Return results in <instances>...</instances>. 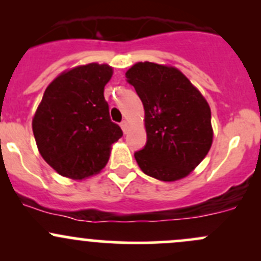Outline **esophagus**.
Masks as SVG:
<instances>
[{"label": "esophagus", "mask_w": 261, "mask_h": 261, "mask_svg": "<svg viewBox=\"0 0 261 261\" xmlns=\"http://www.w3.org/2000/svg\"><path fill=\"white\" fill-rule=\"evenodd\" d=\"M121 128H122L123 134H127V131H128V122H127V121H122V122H121Z\"/></svg>", "instance_id": "obj_1"}]
</instances>
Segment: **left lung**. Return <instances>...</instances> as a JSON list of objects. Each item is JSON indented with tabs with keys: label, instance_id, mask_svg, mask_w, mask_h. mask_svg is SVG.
Here are the masks:
<instances>
[{
	"label": "left lung",
	"instance_id": "8db88e82",
	"mask_svg": "<svg viewBox=\"0 0 261 261\" xmlns=\"http://www.w3.org/2000/svg\"><path fill=\"white\" fill-rule=\"evenodd\" d=\"M144 105L147 141L135 152L140 169L163 181L186 178L206 158L213 141L211 109L178 68L139 62L126 72Z\"/></svg>",
	"mask_w": 261,
	"mask_h": 261
}]
</instances>
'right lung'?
Segmentation results:
<instances>
[{
    "label": "right lung",
    "mask_w": 261,
    "mask_h": 261,
    "mask_svg": "<svg viewBox=\"0 0 261 261\" xmlns=\"http://www.w3.org/2000/svg\"><path fill=\"white\" fill-rule=\"evenodd\" d=\"M109 64L88 63L60 73L46 87L33 117L43 159L65 178L82 180L101 172L122 130L110 118L105 86Z\"/></svg>",
    "instance_id": "1"
}]
</instances>
